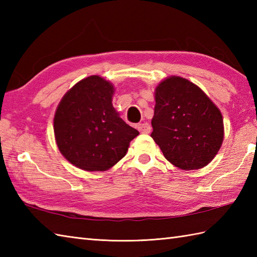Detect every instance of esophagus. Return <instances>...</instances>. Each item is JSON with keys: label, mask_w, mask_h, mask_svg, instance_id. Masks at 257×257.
<instances>
[{"label": "esophagus", "mask_w": 257, "mask_h": 257, "mask_svg": "<svg viewBox=\"0 0 257 257\" xmlns=\"http://www.w3.org/2000/svg\"><path fill=\"white\" fill-rule=\"evenodd\" d=\"M138 130L141 133V134H149L150 133V124L147 123V122H144V123H139L138 124Z\"/></svg>", "instance_id": "obj_1"}]
</instances>
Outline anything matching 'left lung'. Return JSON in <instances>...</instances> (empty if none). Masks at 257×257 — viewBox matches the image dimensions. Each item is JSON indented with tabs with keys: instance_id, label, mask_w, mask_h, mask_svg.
Here are the masks:
<instances>
[{
	"instance_id": "8db88e82",
	"label": "left lung",
	"mask_w": 257,
	"mask_h": 257,
	"mask_svg": "<svg viewBox=\"0 0 257 257\" xmlns=\"http://www.w3.org/2000/svg\"><path fill=\"white\" fill-rule=\"evenodd\" d=\"M152 139L166 159L182 170L201 169L219 152L224 124L220 109L192 81L170 76L155 90Z\"/></svg>"
}]
</instances>
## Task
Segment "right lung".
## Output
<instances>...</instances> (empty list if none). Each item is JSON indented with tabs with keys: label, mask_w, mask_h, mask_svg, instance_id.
Returning <instances> with one entry per match:
<instances>
[{
	"label": "right lung",
	"mask_w": 257,
	"mask_h": 257,
	"mask_svg": "<svg viewBox=\"0 0 257 257\" xmlns=\"http://www.w3.org/2000/svg\"><path fill=\"white\" fill-rule=\"evenodd\" d=\"M113 85L92 75L75 84L59 101L54 135L65 159L85 171H106L125 156L139 135L112 106Z\"/></svg>",
	"instance_id": "obj_1"
}]
</instances>
